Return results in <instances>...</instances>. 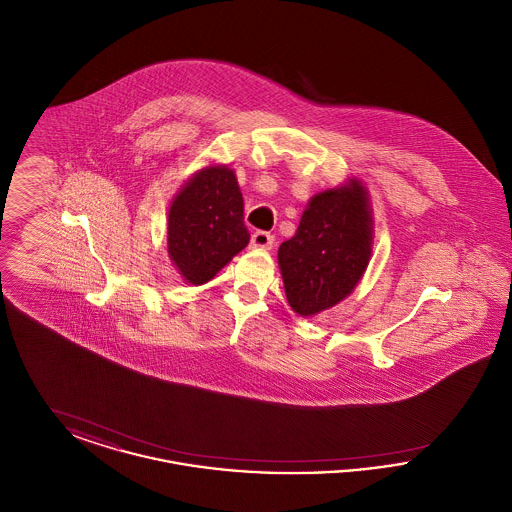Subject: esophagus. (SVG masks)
<instances>
[{
	"instance_id": "1",
	"label": "esophagus",
	"mask_w": 512,
	"mask_h": 512,
	"mask_svg": "<svg viewBox=\"0 0 512 512\" xmlns=\"http://www.w3.org/2000/svg\"><path fill=\"white\" fill-rule=\"evenodd\" d=\"M251 245H253V247H261V249H272L274 236L268 234V232L259 230V232H255V234L251 236Z\"/></svg>"
}]
</instances>
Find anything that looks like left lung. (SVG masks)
I'll return each mask as SVG.
<instances>
[{"mask_svg": "<svg viewBox=\"0 0 512 512\" xmlns=\"http://www.w3.org/2000/svg\"><path fill=\"white\" fill-rule=\"evenodd\" d=\"M372 253V219L359 180L315 195L295 236L278 249L286 297L301 317L317 315L345 299Z\"/></svg>", "mask_w": 512, "mask_h": 512, "instance_id": "1", "label": "left lung"}]
</instances>
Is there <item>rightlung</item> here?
<instances>
[{"instance_id": "obj_1", "label": "right lung", "mask_w": 512, "mask_h": 512, "mask_svg": "<svg viewBox=\"0 0 512 512\" xmlns=\"http://www.w3.org/2000/svg\"><path fill=\"white\" fill-rule=\"evenodd\" d=\"M249 244L234 171L209 167L178 192L169 211V255L194 286L209 282Z\"/></svg>"}]
</instances>
